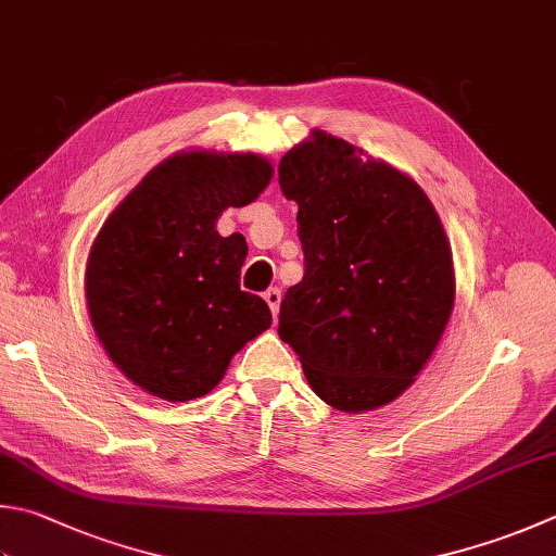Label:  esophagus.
<instances>
[{
  "label": "esophagus",
  "instance_id": "1",
  "mask_svg": "<svg viewBox=\"0 0 556 556\" xmlns=\"http://www.w3.org/2000/svg\"><path fill=\"white\" fill-rule=\"evenodd\" d=\"M264 300L268 302V307H270V312H274V317H276L278 307H280V290L278 288H268L264 292Z\"/></svg>",
  "mask_w": 556,
  "mask_h": 556
}]
</instances>
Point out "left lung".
I'll return each mask as SVG.
<instances>
[{
	"label": "left lung",
	"mask_w": 556,
	"mask_h": 556,
	"mask_svg": "<svg viewBox=\"0 0 556 556\" xmlns=\"http://www.w3.org/2000/svg\"><path fill=\"white\" fill-rule=\"evenodd\" d=\"M278 184L298 203L305 254V276L280 302V339L339 412L396 400L453 312L441 217L416 181L321 130L282 156Z\"/></svg>",
	"instance_id": "left-lung-1"
}]
</instances>
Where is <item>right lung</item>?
Segmentation results:
<instances>
[{
  "mask_svg": "<svg viewBox=\"0 0 556 556\" xmlns=\"http://www.w3.org/2000/svg\"><path fill=\"white\" fill-rule=\"evenodd\" d=\"M270 176L256 154H176L93 239L84 276L93 331L123 375L160 400L207 394L232 355L270 327L266 302L239 288L247 239L215 229Z\"/></svg>",
  "mask_w": 556,
  "mask_h": 556,
  "instance_id": "obj_1",
  "label": "right lung"
}]
</instances>
